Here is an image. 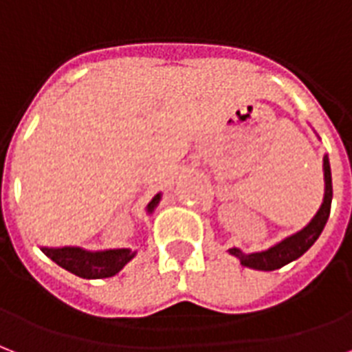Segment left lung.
I'll return each instance as SVG.
<instances>
[{
  "label": "left lung",
  "mask_w": 352,
  "mask_h": 352,
  "mask_svg": "<svg viewBox=\"0 0 352 352\" xmlns=\"http://www.w3.org/2000/svg\"><path fill=\"white\" fill-rule=\"evenodd\" d=\"M323 176H325V196H323V204L318 209L314 219L310 220L303 230L287 236L285 241H280L279 244H275V246L268 248L264 252L244 253L239 248H231V255H235L241 261L242 266L253 270H263V272H272V270L283 268L285 264L292 263V261L301 257L318 241V236L321 235V231H323L327 220H329V214H331L332 178L331 163H329V157L327 156L323 157Z\"/></svg>",
  "instance_id": "obj_1"
}]
</instances>
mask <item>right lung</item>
Listing matches in <instances>:
<instances>
[{
  "instance_id": "obj_1",
  "label": "right lung",
  "mask_w": 352,
  "mask_h": 352,
  "mask_svg": "<svg viewBox=\"0 0 352 352\" xmlns=\"http://www.w3.org/2000/svg\"><path fill=\"white\" fill-rule=\"evenodd\" d=\"M162 200V192H157L152 201L146 206V211L152 213L154 207ZM42 252L51 261L62 266L67 272L82 277V279H104L119 274L124 264H128L135 257V252L130 248H119V250H104V252H88L82 248H42Z\"/></svg>"
}]
</instances>
